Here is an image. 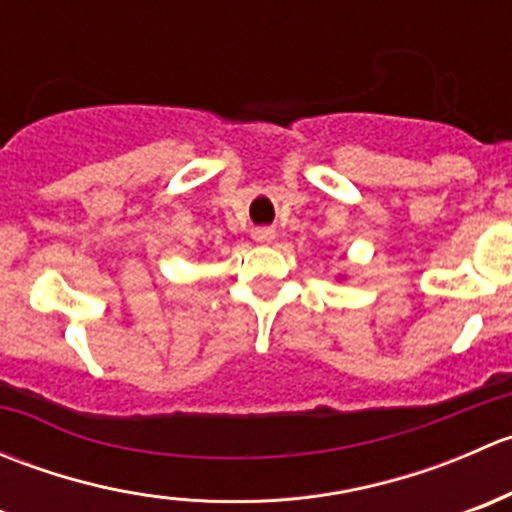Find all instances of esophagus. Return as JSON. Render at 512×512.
<instances>
[{
    "instance_id": "34e87169",
    "label": "esophagus",
    "mask_w": 512,
    "mask_h": 512,
    "mask_svg": "<svg viewBox=\"0 0 512 512\" xmlns=\"http://www.w3.org/2000/svg\"><path fill=\"white\" fill-rule=\"evenodd\" d=\"M252 235H255L257 242H272V240H275V230H272V227H257Z\"/></svg>"
}]
</instances>
